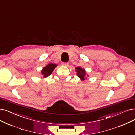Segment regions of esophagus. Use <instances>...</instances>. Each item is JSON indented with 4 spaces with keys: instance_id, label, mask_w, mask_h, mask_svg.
<instances>
[{
    "instance_id": "esophagus-1",
    "label": "esophagus",
    "mask_w": 135,
    "mask_h": 135,
    "mask_svg": "<svg viewBox=\"0 0 135 135\" xmlns=\"http://www.w3.org/2000/svg\"><path fill=\"white\" fill-rule=\"evenodd\" d=\"M62 65L63 66H66L67 67L69 65V63H67V62H62Z\"/></svg>"
}]
</instances>
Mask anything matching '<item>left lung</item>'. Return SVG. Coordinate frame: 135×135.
<instances>
[{
    "label": "left lung",
    "instance_id": "obj_1",
    "mask_svg": "<svg viewBox=\"0 0 135 135\" xmlns=\"http://www.w3.org/2000/svg\"><path fill=\"white\" fill-rule=\"evenodd\" d=\"M76 69V71L77 72V75L78 76V77L81 79L84 80L85 79L84 77L85 75V71L84 69H82L80 67H77L75 68Z\"/></svg>",
    "mask_w": 135,
    "mask_h": 135
}]
</instances>
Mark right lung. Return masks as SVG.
Listing matches in <instances>:
<instances>
[{"mask_svg": "<svg viewBox=\"0 0 135 135\" xmlns=\"http://www.w3.org/2000/svg\"><path fill=\"white\" fill-rule=\"evenodd\" d=\"M57 67V65L53 63H50L48 64L46 67H44L42 69V71H41V73L43 74L44 77L45 78L48 77L49 76L52 72H53L54 69Z\"/></svg>", "mask_w": 135, "mask_h": 135, "instance_id": "1", "label": "right lung"}]
</instances>
